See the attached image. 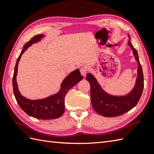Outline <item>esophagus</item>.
I'll return each mask as SVG.
<instances>
[{
  "label": "esophagus",
  "mask_w": 154,
  "mask_h": 154,
  "mask_svg": "<svg viewBox=\"0 0 154 154\" xmlns=\"http://www.w3.org/2000/svg\"><path fill=\"white\" fill-rule=\"evenodd\" d=\"M87 71H88V68H87V66H83V67H81V69H80L81 73V75H83V77H85V75H86Z\"/></svg>",
  "instance_id": "esophagus-1"
}]
</instances>
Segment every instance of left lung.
I'll return each mask as SVG.
<instances>
[{
  "label": "left lung",
  "mask_w": 154,
  "mask_h": 154,
  "mask_svg": "<svg viewBox=\"0 0 154 154\" xmlns=\"http://www.w3.org/2000/svg\"><path fill=\"white\" fill-rule=\"evenodd\" d=\"M128 45L133 51L134 56L138 63V76L136 84L131 92L124 96H114L105 92L96 78L92 74L87 73L86 79L91 85V99L93 109L105 117L118 116L126 113L134 107L142 96L143 89V75L140 63L138 52L130 42L129 35Z\"/></svg>",
  "instance_id": "8db88e82"
}]
</instances>
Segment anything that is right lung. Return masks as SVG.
Returning a JSON list of instances; mask_svg holds the SVG:
<instances>
[{
  "label": "right lung",
  "instance_id": "right-lung-1",
  "mask_svg": "<svg viewBox=\"0 0 154 154\" xmlns=\"http://www.w3.org/2000/svg\"><path fill=\"white\" fill-rule=\"evenodd\" d=\"M44 36V34H39L34 36L26 44L23 50L16 61L14 75L12 79L13 91L19 106L29 116L42 120L55 119L60 117L65 111V97L69 90L82 80L83 76L79 69L72 71L65 78L61 84V88L58 93L42 99L30 100L23 97L20 93L16 82V76L18 73V65L22 55L31 45L37 43Z\"/></svg>",
  "mask_w": 154,
  "mask_h": 154
}]
</instances>
